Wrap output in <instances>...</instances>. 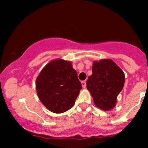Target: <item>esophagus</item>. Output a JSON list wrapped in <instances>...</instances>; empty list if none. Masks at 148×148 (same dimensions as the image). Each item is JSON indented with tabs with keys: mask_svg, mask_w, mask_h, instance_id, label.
Here are the masks:
<instances>
[{
	"mask_svg": "<svg viewBox=\"0 0 148 148\" xmlns=\"http://www.w3.org/2000/svg\"><path fill=\"white\" fill-rule=\"evenodd\" d=\"M82 87L84 88H84H86V82H84V81L82 82Z\"/></svg>",
	"mask_w": 148,
	"mask_h": 148,
	"instance_id": "1",
	"label": "esophagus"
}]
</instances>
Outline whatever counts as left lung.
Returning a JSON list of instances; mask_svg holds the SVG:
<instances>
[{"label": "left lung", "mask_w": 148, "mask_h": 148, "mask_svg": "<svg viewBox=\"0 0 148 148\" xmlns=\"http://www.w3.org/2000/svg\"><path fill=\"white\" fill-rule=\"evenodd\" d=\"M125 84V74L111 59L95 62L92 74L86 81V87L95 105L105 111L112 110Z\"/></svg>", "instance_id": "1"}]
</instances>
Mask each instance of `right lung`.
<instances>
[{"mask_svg":"<svg viewBox=\"0 0 148 148\" xmlns=\"http://www.w3.org/2000/svg\"><path fill=\"white\" fill-rule=\"evenodd\" d=\"M36 88L38 98L48 110L62 113L74 106L82 86L71 62L56 59L41 70Z\"/></svg>","mask_w":148,"mask_h":148,"instance_id":"obj_1","label":"right lung"}]
</instances>
